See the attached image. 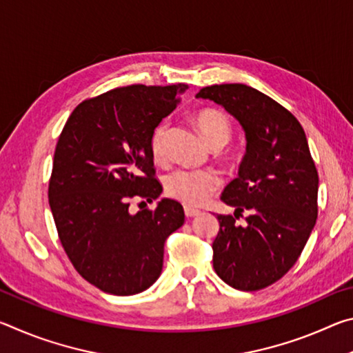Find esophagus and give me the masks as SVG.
I'll list each match as a JSON object with an SVG mask.
<instances>
[{
  "mask_svg": "<svg viewBox=\"0 0 353 353\" xmlns=\"http://www.w3.org/2000/svg\"><path fill=\"white\" fill-rule=\"evenodd\" d=\"M201 212L198 210V208H191V207H185V216L187 218H194L198 216Z\"/></svg>",
  "mask_w": 353,
  "mask_h": 353,
  "instance_id": "obj_1",
  "label": "esophagus"
}]
</instances>
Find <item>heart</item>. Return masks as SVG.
I'll list each match as a JSON object with an SVG mask.
<instances>
[{"mask_svg":"<svg viewBox=\"0 0 353 353\" xmlns=\"http://www.w3.org/2000/svg\"><path fill=\"white\" fill-rule=\"evenodd\" d=\"M196 124L212 148H223L232 139V123L224 112L204 109L196 115ZM170 123L157 124L151 137V151L155 159L165 157V143ZM221 179L210 170H176L166 177L165 190L171 198L185 205H202L219 188Z\"/></svg>","mask_w":353,"mask_h":353,"instance_id":"obj_1","label":"heart"}]
</instances>
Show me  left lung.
I'll use <instances>...</instances> for the list:
<instances>
[{"mask_svg":"<svg viewBox=\"0 0 353 353\" xmlns=\"http://www.w3.org/2000/svg\"><path fill=\"white\" fill-rule=\"evenodd\" d=\"M196 98L223 105L246 134L238 177L221 194L235 213L218 214L213 268L232 288L263 290L294 266L318 218L319 177L305 132L290 110L244 83L204 87Z\"/></svg>","mask_w":353,"mask_h":353,"instance_id":"left-lung-1","label":"left lung"}]
</instances>
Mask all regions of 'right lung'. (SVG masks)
Instances as JSON below:
<instances>
[{
	"instance_id": "add662e5",
	"label": "right lung",
	"mask_w": 353,
	"mask_h": 353,
	"mask_svg": "<svg viewBox=\"0 0 353 353\" xmlns=\"http://www.w3.org/2000/svg\"><path fill=\"white\" fill-rule=\"evenodd\" d=\"M187 88L137 83L85 99L59 137L48 188L57 234L76 271L109 294L148 290L162 272L166 238L185 221L177 201L137 213L129 202L162 193L151 137Z\"/></svg>"
}]
</instances>
